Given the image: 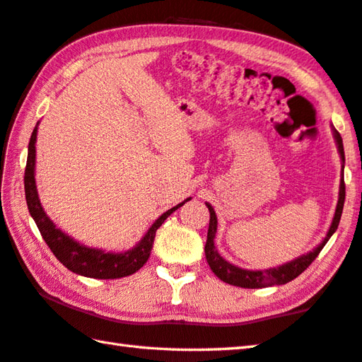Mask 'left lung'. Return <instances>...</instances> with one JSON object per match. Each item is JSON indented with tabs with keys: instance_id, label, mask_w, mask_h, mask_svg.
Masks as SVG:
<instances>
[{
	"instance_id": "1",
	"label": "left lung",
	"mask_w": 362,
	"mask_h": 362,
	"mask_svg": "<svg viewBox=\"0 0 362 362\" xmlns=\"http://www.w3.org/2000/svg\"><path fill=\"white\" fill-rule=\"evenodd\" d=\"M331 127H332L334 139H335V144H337V151H339L340 160H341V180H340V187H339L337 206H335V214H334L331 227H329L325 240H322V242L316 246L313 251L296 257V259H293V261L280 265V267H272V269H264V270H248V269L237 267V265H233L229 261H226V259L218 252L216 246H214V237H216V232H218V218H216V213H214V208L210 204H206L208 211H210V226H208L205 256H206L208 265H210V269L214 272V275H216L219 280H223L224 283H229V284H232V286L248 288V289L278 286V284H286L289 281H293L294 278L299 276L302 272L305 270L316 257H318L320 251L325 248V245L329 242V238H331L334 235V232L337 230L341 211H344V202H345L344 141H341L340 133L334 129V125H331Z\"/></svg>"
}]
</instances>
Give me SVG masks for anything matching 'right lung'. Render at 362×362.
Wrapping results in <instances>:
<instances>
[{
	"label": "right lung",
	"instance_id": "right-lung-1",
	"mask_svg": "<svg viewBox=\"0 0 362 362\" xmlns=\"http://www.w3.org/2000/svg\"><path fill=\"white\" fill-rule=\"evenodd\" d=\"M40 124V122H37ZM37 124L31 133L28 143V158L27 168H25V199H27L28 211L31 218L40 229L44 242L47 243L54 256L65 265L68 270L74 274L88 276V278H100V280H114V278H122L135 274L143 265L148 262L151 256L152 243H154L156 232L158 227L163 224L171 213L176 211L177 208L182 206L191 197L186 199L181 204L165 211L154 224L149 227V230L144 233V237L133 246L132 250L122 252L105 251L101 248H92L79 243L78 240L69 237L68 233L60 230L50 218L44 211V208L37 197L36 180H35V165H36V135H37Z\"/></svg>",
	"mask_w": 362,
	"mask_h": 362
}]
</instances>
